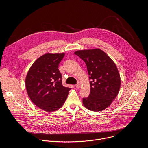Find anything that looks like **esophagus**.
<instances>
[{"mask_svg": "<svg viewBox=\"0 0 148 148\" xmlns=\"http://www.w3.org/2000/svg\"><path fill=\"white\" fill-rule=\"evenodd\" d=\"M80 86H81V84H80L79 82H78V83L76 84V85H75V87H76V88H79Z\"/></svg>", "mask_w": 148, "mask_h": 148, "instance_id": "obj_1", "label": "esophagus"}]
</instances>
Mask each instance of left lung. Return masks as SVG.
<instances>
[{"mask_svg":"<svg viewBox=\"0 0 148 148\" xmlns=\"http://www.w3.org/2000/svg\"><path fill=\"white\" fill-rule=\"evenodd\" d=\"M86 62L89 75L90 93L82 98L84 106L92 111L108 107L118 95L121 78L112 60L99 49L78 50L74 53Z\"/></svg>","mask_w":148,"mask_h":148,"instance_id":"8db88e82","label":"left lung"}]
</instances>
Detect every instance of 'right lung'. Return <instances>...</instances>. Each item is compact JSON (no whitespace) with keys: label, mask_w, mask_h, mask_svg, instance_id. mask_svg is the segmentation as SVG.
Segmentation results:
<instances>
[{"label":"right lung","mask_w":148,"mask_h":148,"mask_svg":"<svg viewBox=\"0 0 148 148\" xmlns=\"http://www.w3.org/2000/svg\"><path fill=\"white\" fill-rule=\"evenodd\" d=\"M65 54L47 53L38 57L30 67L26 78V87L31 101L47 112L60 108L71 88L62 84L58 64Z\"/></svg>","instance_id":"1"}]
</instances>
